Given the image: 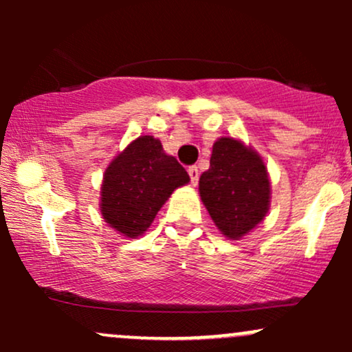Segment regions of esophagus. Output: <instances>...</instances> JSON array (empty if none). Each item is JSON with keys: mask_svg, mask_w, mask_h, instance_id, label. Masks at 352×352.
Here are the masks:
<instances>
[{"mask_svg": "<svg viewBox=\"0 0 352 352\" xmlns=\"http://www.w3.org/2000/svg\"><path fill=\"white\" fill-rule=\"evenodd\" d=\"M188 175H190V182H192V185L199 184V168H197L195 165L188 168Z\"/></svg>", "mask_w": 352, "mask_h": 352, "instance_id": "1", "label": "esophagus"}]
</instances>
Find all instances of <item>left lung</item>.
<instances>
[{"label":"left lung","mask_w":352,"mask_h":352,"mask_svg":"<svg viewBox=\"0 0 352 352\" xmlns=\"http://www.w3.org/2000/svg\"><path fill=\"white\" fill-rule=\"evenodd\" d=\"M200 199L213 223L228 240H241L263 221L272 201L263 157L240 139L220 137L210 168L200 175Z\"/></svg>","instance_id":"1"}]
</instances>
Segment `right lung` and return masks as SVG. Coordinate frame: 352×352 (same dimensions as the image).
<instances>
[{"instance_id":"right-lung-1","label":"right lung","mask_w":352,"mask_h":352,"mask_svg":"<svg viewBox=\"0 0 352 352\" xmlns=\"http://www.w3.org/2000/svg\"><path fill=\"white\" fill-rule=\"evenodd\" d=\"M190 182L175 157L153 135H140L119 152L104 172L99 210L104 221L125 238L151 228L173 190Z\"/></svg>"}]
</instances>
